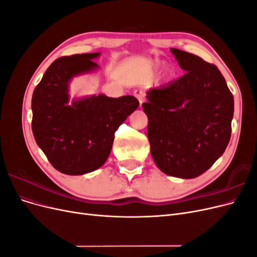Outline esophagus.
Returning a JSON list of instances; mask_svg holds the SVG:
<instances>
[{"label":"esophagus","mask_w":257,"mask_h":257,"mask_svg":"<svg viewBox=\"0 0 257 257\" xmlns=\"http://www.w3.org/2000/svg\"><path fill=\"white\" fill-rule=\"evenodd\" d=\"M134 95L138 98L139 100V104H141V106L143 105V103L145 102V98H144V92L141 91V90H135L134 91Z\"/></svg>","instance_id":"esophagus-1"}]
</instances>
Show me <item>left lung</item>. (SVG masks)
<instances>
[{
    "label": "left lung",
    "mask_w": 257,
    "mask_h": 257,
    "mask_svg": "<svg viewBox=\"0 0 257 257\" xmlns=\"http://www.w3.org/2000/svg\"><path fill=\"white\" fill-rule=\"evenodd\" d=\"M185 74L147 91L143 109L151 155L161 172L192 179L224 153L231 134L234 96L221 72L203 59L172 48Z\"/></svg>",
    "instance_id": "obj_1"
}]
</instances>
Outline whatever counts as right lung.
Instances as JSON below:
<instances>
[{"instance_id":"obj_1","label":"right lung","mask_w":257,"mask_h":257,"mask_svg":"<svg viewBox=\"0 0 257 257\" xmlns=\"http://www.w3.org/2000/svg\"><path fill=\"white\" fill-rule=\"evenodd\" d=\"M99 52L56 60L45 72L32 96V131L51 165L65 175L94 172L111 151L114 132L139 102L125 95L105 94L69 99V82L98 69Z\"/></svg>"}]
</instances>
